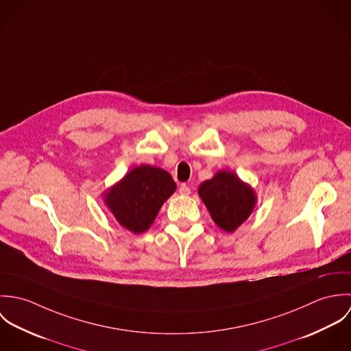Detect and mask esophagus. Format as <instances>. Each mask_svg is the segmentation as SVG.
<instances>
[{"mask_svg": "<svg viewBox=\"0 0 351 351\" xmlns=\"http://www.w3.org/2000/svg\"><path fill=\"white\" fill-rule=\"evenodd\" d=\"M178 192H180V195H181V196H188V195H191V188H189L188 185L182 184V185L180 186Z\"/></svg>", "mask_w": 351, "mask_h": 351, "instance_id": "1", "label": "esophagus"}]
</instances>
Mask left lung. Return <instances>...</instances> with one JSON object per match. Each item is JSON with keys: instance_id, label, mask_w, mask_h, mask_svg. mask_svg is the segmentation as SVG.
Wrapping results in <instances>:
<instances>
[{"instance_id": "8db88e82", "label": "left lung", "mask_w": 351, "mask_h": 351, "mask_svg": "<svg viewBox=\"0 0 351 351\" xmlns=\"http://www.w3.org/2000/svg\"><path fill=\"white\" fill-rule=\"evenodd\" d=\"M199 196L212 220L226 232H234L250 216L256 202L250 185L228 170H220L204 181Z\"/></svg>"}]
</instances>
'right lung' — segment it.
I'll return each mask as SVG.
<instances>
[{
    "label": "right lung",
    "mask_w": 351,
    "mask_h": 351,
    "mask_svg": "<svg viewBox=\"0 0 351 351\" xmlns=\"http://www.w3.org/2000/svg\"><path fill=\"white\" fill-rule=\"evenodd\" d=\"M176 189L166 170L141 165L106 191L104 201L121 227L141 234L150 228L160 206Z\"/></svg>",
    "instance_id": "1"
}]
</instances>
